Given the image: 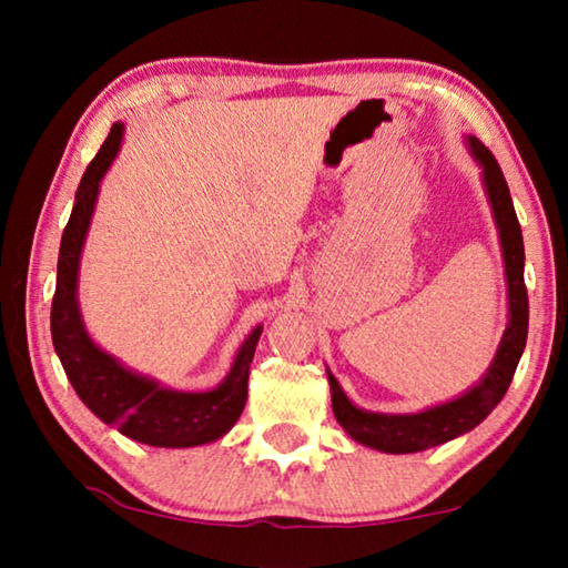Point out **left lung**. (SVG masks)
<instances>
[{
  "label": "left lung",
  "instance_id": "1",
  "mask_svg": "<svg viewBox=\"0 0 568 568\" xmlns=\"http://www.w3.org/2000/svg\"><path fill=\"white\" fill-rule=\"evenodd\" d=\"M466 142L470 155H474L480 170H484V187L494 210L498 237H501L508 283V325L504 331L501 345L496 351V358L488 365L486 376L474 388L466 390L464 396L420 413H398V416H393V413H373L353 406L338 386V381L328 371L335 420L341 423L345 434L353 440L383 450V454H416V450L440 446L446 440L476 428L506 396L516 373V365L521 361V353L526 348L528 295L524 283L521 225H518L506 178L501 168H498L496 158L491 155V150L478 138H468Z\"/></svg>",
  "mask_w": 568,
  "mask_h": 568
}]
</instances>
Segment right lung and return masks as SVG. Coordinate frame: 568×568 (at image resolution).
<instances>
[{
	"label": "right lung",
	"mask_w": 568,
	"mask_h": 568,
	"mask_svg": "<svg viewBox=\"0 0 568 568\" xmlns=\"http://www.w3.org/2000/svg\"><path fill=\"white\" fill-rule=\"evenodd\" d=\"M124 124L114 122L94 160L84 170L74 207L62 233L57 287L52 297V343L77 396L100 420L118 426L122 436L158 448H190L213 444L235 426L247 400V373L263 325L240 345L225 381L213 390L185 393L160 386L104 353L84 331L77 303V271L88 237L100 182L118 158Z\"/></svg>",
	"instance_id": "right-lung-1"
}]
</instances>
